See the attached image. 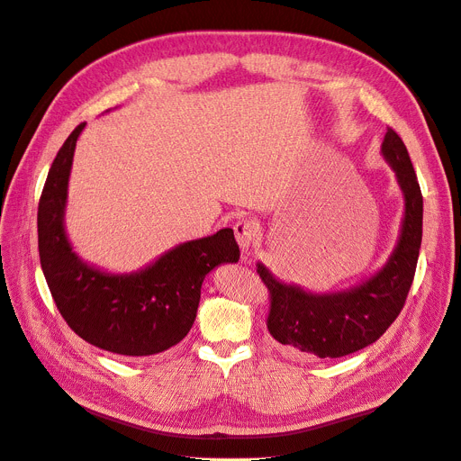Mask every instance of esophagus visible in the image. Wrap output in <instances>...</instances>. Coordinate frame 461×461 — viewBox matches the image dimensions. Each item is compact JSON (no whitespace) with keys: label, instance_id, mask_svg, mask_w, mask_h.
I'll use <instances>...</instances> for the list:
<instances>
[{"label":"esophagus","instance_id":"34e87169","mask_svg":"<svg viewBox=\"0 0 461 461\" xmlns=\"http://www.w3.org/2000/svg\"><path fill=\"white\" fill-rule=\"evenodd\" d=\"M233 231H235L237 243L243 252H249L258 240V228L252 221H249V218H240V221L233 226Z\"/></svg>","mask_w":461,"mask_h":461}]
</instances>
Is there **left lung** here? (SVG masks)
<instances>
[{"label":"left lung","instance_id":"1","mask_svg":"<svg viewBox=\"0 0 461 461\" xmlns=\"http://www.w3.org/2000/svg\"><path fill=\"white\" fill-rule=\"evenodd\" d=\"M381 153L403 192L398 243L383 267L344 292L310 294L278 280L263 263L258 273L271 295L267 329L276 342L303 357L338 358L374 344L402 312L413 284L422 243V194L402 138L386 129Z\"/></svg>","mask_w":461,"mask_h":461}]
</instances>
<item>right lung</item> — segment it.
Masks as SVG:
<instances>
[{"label": "right lung", "instance_id": "add662e5", "mask_svg": "<svg viewBox=\"0 0 461 461\" xmlns=\"http://www.w3.org/2000/svg\"><path fill=\"white\" fill-rule=\"evenodd\" d=\"M84 127L80 123L61 145L41 194V267L63 320L86 342L127 357L157 355L192 329L203 278L218 265L239 261L233 230L186 240L136 273H106L82 261L65 233V207Z\"/></svg>", "mask_w": 461, "mask_h": 461}]
</instances>
